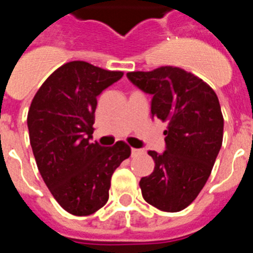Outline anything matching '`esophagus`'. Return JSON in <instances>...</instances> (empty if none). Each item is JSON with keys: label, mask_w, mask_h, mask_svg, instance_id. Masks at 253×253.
Segmentation results:
<instances>
[{"label": "esophagus", "mask_w": 253, "mask_h": 253, "mask_svg": "<svg viewBox=\"0 0 253 253\" xmlns=\"http://www.w3.org/2000/svg\"><path fill=\"white\" fill-rule=\"evenodd\" d=\"M144 153V151L143 149H138V148H131V156H138V154H142Z\"/></svg>", "instance_id": "1"}]
</instances>
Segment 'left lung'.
Listing matches in <instances>:
<instances>
[{
	"label": "left lung",
	"instance_id": "left-lung-1",
	"mask_svg": "<svg viewBox=\"0 0 253 253\" xmlns=\"http://www.w3.org/2000/svg\"><path fill=\"white\" fill-rule=\"evenodd\" d=\"M133 84L152 95V118L167 123L166 151H149L154 169L139 186L148 204L175 213L189 207L207 184L223 142L216 93L203 80L178 67L128 72Z\"/></svg>",
	"mask_w": 253,
	"mask_h": 253
}]
</instances>
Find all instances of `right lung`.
<instances>
[{
  "label": "right lung",
  "mask_w": 253,
  "mask_h": 253,
  "mask_svg": "<svg viewBox=\"0 0 253 253\" xmlns=\"http://www.w3.org/2000/svg\"><path fill=\"white\" fill-rule=\"evenodd\" d=\"M124 73L73 60L45 80L28 113L30 144L49 191L66 211L91 215L109 200L114 171L130 147L90 143L97 96Z\"/></svg>",
  "instance_id": "obj_1"
}]
</instances>
